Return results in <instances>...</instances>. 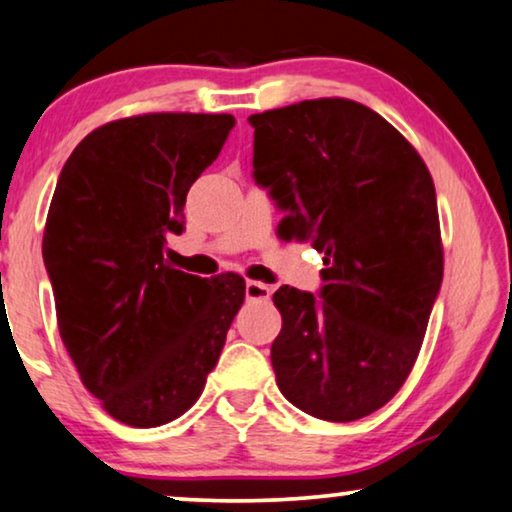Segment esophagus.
Segmentation results:
<instances>
[{
    "label": "esophagus",
    "instance_id": "esophagus-1",
    "mask_svg": "<svg viewBox=\"0 0 512 512\" xmlns=\"http://www.w3.org/2000/svg\"><path fill=\"white\" fill-rule=\"evenodd\" d=\"M271 297V288L260 281H245V299L250 302H267Z\"/></svg>",
    "mask_w": 512,
    "mask_h": 512
}]
</instances>
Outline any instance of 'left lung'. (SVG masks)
<instances>
[{"label": "left lung", "mask_w": 512, "mask_h": 512, "mask_svg": "<svg viewBox=\"0 0 512 512\" xmlns=\"http://www.w3.org/2000/svg\"><path fill=\"white\" fill-rule=\"evenodd\" d=\"M252 177L281 234L325 252L318 295L283 285L271 344L281 393L325 421H356L405 384L442 283L435 187L384 117L344 98L252 114Z\"/></svg>", "instance_id": "obj_1"}]
</instances>
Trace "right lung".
Masks as SVG:
<instances>
[{"label": "right lung", "mask_w": 512, "mask_h": 512, "mask_svg": "<svg viewBox=\"0 0 512 512\" xmlns=\"http://www.w3.org/2000/svg\"><path fill=\"white\" fill-rule=\"evenodd\" d=\"M231 114H142L95 128L60 170L44 231L58 330L79 377L121 424H168L217 365L245 281L175 269L187 192Z\"/></svg>", "instance_id": "add662e5"}]
</instances>
